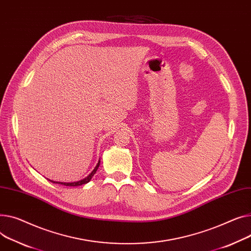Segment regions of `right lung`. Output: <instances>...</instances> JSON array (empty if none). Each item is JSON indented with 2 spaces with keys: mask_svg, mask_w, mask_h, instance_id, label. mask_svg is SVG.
<instances>
[{
  "mask_svg": "<svg viewBox=\"0 0 251 251\" xmlns=\"http://www.w3.org/2000/svg\"><path fill=\"white\" fill-rule=\"evenodd\" d=\"M100 161L99 160V162H98V164L96 165V168L94 169V171L86 177V178H83V179H81V180H78V181H75V182H59V181H53V180H50L51 182H54V183H60V185H63V186H69V187H77V186H81V185H85V183H87V182H89L90 180H91V178L93 177V176L96 174V172H97V170H98V168H99V165H100Z\"/></svg>",
  "mask_w": 251,
  "mask_h": 251,
  "instance_id": "add662e5",
  "label": "right lung"
}]
</instances>
